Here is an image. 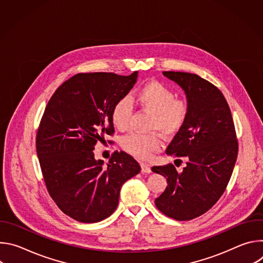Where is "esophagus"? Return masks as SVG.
<instances>
[{
	"instance_id": "34e87169",
	"label": "esophagus",
	"mask_w": 263,
	"mask_h": 263,
	"mask_svg": "<svg viewBox=\"0 0 263 263\" xmlns=\"http://www.w3.org/2000/svg\"><path fill=\"white\" fill-rule=\"evenodd\" d=\"M140 165H141V172H142V173H147V174H149V173L152 172V171H151V167H149L148 164L141 162Z\"/></svg>"
}]
</instances>
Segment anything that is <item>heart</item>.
Here are the masks:
<instances>
[{
	"label": "heart",
	"instance_id": "b5f03b06",
	"mask_svg": "<svg viewBox=\"0 0 263 263\" xmlns=\"http://www.w3.org/2000/svg\"><path fill=\"white\" fill-rule=\"evenodd\" d=\"M132 99L141 109L151 112L147 129L158 130L164 136L177 134L189 118V104L176 99L175 92L158 81H149L138 87ZM132 105L127 98L118 100L111 109V121L114 126L125 131L130 126ZM157 133H132L122 139V146L130 154L138 158H146L160 146Z\"/></svg>",
	"mask_w": 263,
	"mask_h": 263
}]
</instances>
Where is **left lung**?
<instances>
[{"label":"left lung","mask_w":263,"mask_h":263,"mask_svg":"<svg viewBox=\"0 0 263 263\" xmlns=\"http://www.w3.org/2000/svg\"><path fill=\"white\" fill-rule=\"evenodd\" d=\"M162 73L184 90L190 108L166 154L190 160L181 173L173 164L152 167L167 181L155 204L174 219L190 220L208 211L223 194L236 162L238 142L229 105L217 87L195 73Z\"/></svg>","instance_id":"1"}]
</instances>
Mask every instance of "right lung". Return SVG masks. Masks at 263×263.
<instances>
[{
  "instance_id": "right-lung-1",
  "label": "right lung",
  "mask_w": 263,
  "mask_h": 263,
  "mask_svg": "<svg viewBox=\"0 0 263 263\" xmlns=\"http://www.w3.org/2000/svg\"><path fill=\"white\" fill-rule=\"evenodd\" d=\"M114 72L77 73L50 99L37 130L36 152L47 190L63 213L81 222H98L114 213L122 185L140 172L125 152L107 165L96 160L95 145L112 135L114 104L136 83Z\"/></svg>"
}]
</instances>
